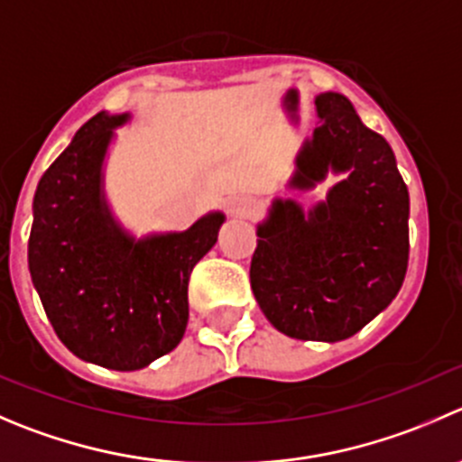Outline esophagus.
Segmentation results:
<instances>
[{
  "mask_svg": "<svg viewBox=\"0 0 462 462\" xmlns=\"http://www.w3.org/2000/svg\"><path fill=\"white\" fill-rule=\"evenodd\" d=\"M254 209H257V203H254L253 196H235L227 205V212L235 218H248L253 217Z\"/></svg>",
  "mask_w": 462,
  "mask_h": 462,
  "instance_id": "obj_1",
  "label": "esophagus"
}]
</instances>
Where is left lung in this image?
<instances>
[{
	"instance_id": "left-lung-1",
	"label": "left lung",
	"mask_w": 462,
	"mask_h": 462,
	"mask_svg": "<svg viewBox=\"0 0 462 462\" xmlns=\"http://www.w3.org/2000/svg\"><path fill=\"white\" fill-rule=\"evenodd\" d=\"M318 126L304 137L286 189L334 185L307 209L273 199L257 223L250 286L263 316L298 340L355 336L400 293L409 266V189L391 144L350 98L320 92Z\"/></svg>"
}]
</instances>
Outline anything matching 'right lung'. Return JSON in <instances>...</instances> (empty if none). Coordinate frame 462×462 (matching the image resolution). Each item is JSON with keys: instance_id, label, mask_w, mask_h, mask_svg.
Here are the masks:
<instances>
[{"instance_id": "obj_1", "label": "right lung", "mask_w": 462, "mask_h": 462, "mask_svg": "<svg viewBox=\"0 0 462 462\" xmlns=\"http://www.w3.org/2000/svg\"><path fill=\"white\" fill-rule=\"evenodd\" d=\"M131 112H98L40 178L29 271L71 355L131 373L169 355L189 320L187 286L226 223L221 209L187 230L137 236L106 194V164Z\"/></svg>"}]
</instances>
